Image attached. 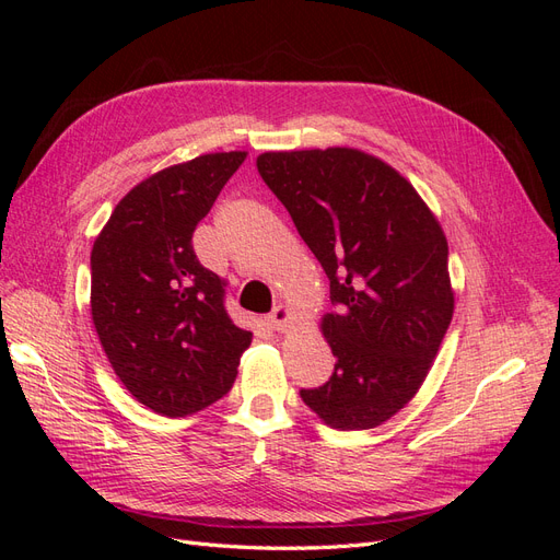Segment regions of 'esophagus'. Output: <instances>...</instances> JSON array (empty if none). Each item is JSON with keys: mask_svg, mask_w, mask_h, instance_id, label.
<instances>
[{"mask_svg": "<svg viewBox=\"0 0 560 560\" xmlns=\"http://www.w3.org/2000/svg\"><path fill=\"white\" fill-rule=\"evenodd\" d=\"M266 322L270 325V329L284 331L287 327H290V322H292V308H290V306H284V303H280V306H276L273 311L268 313Z\"/></svg>", "mask_w": 560, "mask_h": 560, "instance_id": "esophagus-1", "label": "esophagus"}]
</instances>
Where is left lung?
Returning <instances> with one entry per match:
<instances>
[{
	"instance_id": "8db88e82",
	"label": "left lung",
	"mask_w": 560,
	"mask_h": 560,
	"mask_svg": "<svg viewBox=\"0 0 560 560\" xmlns=\"http://www.w3.org/2000/svg\"><path fill=\"white\" fill-rule=\"evenodd\" d=\"M257 167L329 278L331 378L301 389L336 430H369L418 393L453 317L448 243L395 167L360 149L266 151Z\"/></svg>"
}]
</instances>
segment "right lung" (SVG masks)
Wrapping results in <instances>:
<instances>
[{
	"mask_svg": "<svg viewBox=\"0 0 560 560\" xmlns=\"http://www.w3.org/2000/svg\"><path fill=\"white\" fill-rule=\"evenodd\" d=\"M245 156L202 154L147 177L118 200L91 252L100 343L128 393L167 418L222 399L252 343L224 308V280L191 245Z\"/></svg>",
	"mask_w": 560,
	"mask_h": 560,
	"instance_id": "1",
	"label": "right lung"
}]
</instances>
